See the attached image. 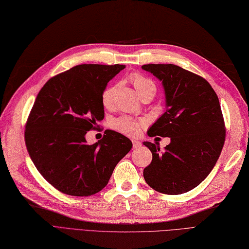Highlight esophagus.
I'll list each match as a JSON object with an SVG mask.
<instances>
[{
	"instance_id": "esophagus-1",
	"label": "esophagus",
	"mask_w": 249,
	"mask_h": 249,
	"mask_svg": "<svg viewBox=\"0 0 249 249\" xmlns=\"http://www.w3.org/2000/svg\"><path fill=\"white\" fill-rule=\"evenodd\" d=\"M132 145H133V148H140L142 146V142H139V141L133 140L132 141Z\"/></svg>"
}]
</instances>
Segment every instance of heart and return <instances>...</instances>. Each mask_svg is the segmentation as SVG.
Here are the masks:
<instances>
[{
  "label": "heart",
  "instance_id": "heart-1",
  "mask_svg": "<svg viewBox=\"0 0 249 249\" xmlns=\"http://www.w3.org/2000/svg\"><path fill=\"white\" fill-rule=\"evenodd\" d=\"M131 82L133 87L135 88L136 92L139 93L141 97L142 95H145L146 93H149V92L155 94L156 87L154 83L150 81V79L143 77L140 74H134L131 77ZM116 91H117V86H110L103 91L101 96L103 107H109L111 106ZM110 125L114 129L118 130L119 132H121L128 136H134L140 132V128L142 125V123L140 121H136V120L131 118L121 117V118L113 120Z\"/></svg>",
  "mask_w": 249,
  "mask_h": 249
}]
</instances>
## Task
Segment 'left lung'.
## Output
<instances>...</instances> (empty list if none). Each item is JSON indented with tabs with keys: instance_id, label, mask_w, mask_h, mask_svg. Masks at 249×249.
<instances>
[{
	"instance_id": "1",
	"label": "left lung",
	"mask_w": 249,
	"mask_h": 249,
	"mask_svg": "<svg viewBox=\"0 0 249 249\" xmlns=\"http://www.w3.org/2000/svg\"><path fill=\"white\" fill-rule=\"evenodd\" d=\"M146 70L162 83L165 111L148 135L170 138L159 143L143 142L152 162L143 170L150 187L165 195H181L202 183L216 164L226 140L217 95L202 76L174 64H147Z\"/></svg>"
}]
</instances>
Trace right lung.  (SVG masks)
<instances>
[{
	"instance_id": "add662e5",
	"label": "right lung",
	"mask_w": 249,
	"mask_h": 249,
	"mask_svg": "<svg viewBox=\"0 0 249 249\" xmlns=\"http://www.w3.org/2000/svg\"><path fill=\"white\" fill-rule=\"evenodd\" d=\"M124 68L82 64L52 77L37 95L26 125V146L38 172L63 194H97L132 148L129 139L114 130H106L93 145L86 140L104 118L101 96L107 83Z\"/></svg>"
}]
</instances>
